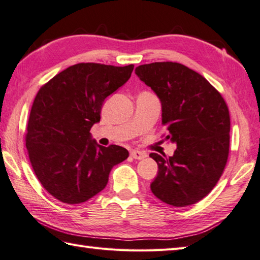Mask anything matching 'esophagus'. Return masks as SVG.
<instances>
[{
	"instance_id": "1",
	"label": "esophagus",
	"mask_w": 260,
	"mask_h": 260,
	"mask_svg": "<svg viewBox=\"0 0 260 260\" xmlns=\"http://www.w3.org/2000/svg\"><path fill=\"white\" fill-rule=\"evenodd\" d=\"M131 156L135 159H143L147 156V154L145 152H142L139 150H133L131 152Z\"/></svg>"
}]
</instances>
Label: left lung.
<instances>
[{
	"mask_svg": "<svg viewBox=\"0 0 260 260\" xmlns=\"http://www.w3.org/2000/svg\"><path fill=\"white\" fill-rule=\"evenodd\" d=\"M135 74L158 96L167 139L178 145L173 156L150 154L158 167L153 194L173 207L194 204L211 192L228 161L227 104L203 76L184 64H142Z\"/></svg>",
	"mask_w": 260,
	"mask_h": 260,
	"instance_id": "8db88e82",
	"label": "left lung"
}]
</instances>
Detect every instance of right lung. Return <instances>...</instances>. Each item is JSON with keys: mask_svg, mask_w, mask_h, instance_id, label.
<instances>
[{"mask_svg": "<svg viewBox=\"0 0 260 260\" xmlns=\"http://www.w3.org/2000/svg\"><path fill=\"white\" fill-rule=\"evenodd\" d=\"M134 64L81 62L46 82L33 101L25 146L31 167L57 200L79 204L105 189L110 170L128 157L118 145H97L90 128L104 101L129 79Z\"/></svg>", "mask_w": 260, "mask_h": 260, "instance_id": "right-lung-1", "label": "right lung"}]
</instances>
